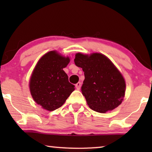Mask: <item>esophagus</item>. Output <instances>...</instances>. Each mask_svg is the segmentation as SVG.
<instances>
[{"instance_id":"obj_1","label":"esophagus","mask_w":152,"mask_h":152,"mask_svg":"<svg viewBox=\"0 0 152 152\" xmlns=\"http://www.w3.org/2000/svg\"><path fill=\"white\" fill-rule=\"evenodd\" d=\"M75 86H76V89H78V90H79L80 88V87H81V83H80V82H78V83H77V84H76V85H75Z\"/></svg>"}]
</instances>
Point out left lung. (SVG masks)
<instances>
[{
    "mask_svg": "<svg viewBox=\"0 0 152 152\" xmlns=\"http://www.w3.org/2000/svg\"><path fill=\"white\" fill-rule=\"evenodd\" d=\"M74 63L84 72L81 91L91 109L105 113L122 103L125 78L109 58L101 53L79 52L76 53Z\"/></svg>",
    "mask_w": 152,
    "mask_h": 152,
    "instance_id": "obj_1",
    "label": "left lung"
}]
</instances>
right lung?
I'll return each mask as SVG.
<instances>
[{"mask_svg":"<svg viewBox=\"0 0 152 152\" xmlns=\"http://www.w3.org/2000/svg\"><path fill=\"white\" fill-rule=\"evenodd\" d=\"M70 59L56 50L46 53L37 61L29 80L33 101L42 109L52 111L62 106L75 88L63 69Z\"/></svg>","mask_w":152,"mask_h":152,"instance_id":"right-lung-1","label":"right lung"}]
</instances>
